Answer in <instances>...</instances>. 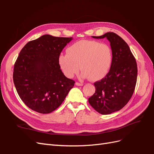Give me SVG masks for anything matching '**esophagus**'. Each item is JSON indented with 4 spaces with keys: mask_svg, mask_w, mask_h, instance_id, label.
Listing matches in <instances>:
<instances>
[{
    "mask_svg": "<svg viewBox=\"0 0 154 154\" xmlns=\"http://www.w3.org/2000/svg\"><path fill=\"white\" fill-rule=\"evenodd\" d=\"M76 85H77V86H83V83H78V82H76Z\"/></svg>",
    "mask_w": 154,
    "mask_h": 154,
    "instance_id": "1",
    "label": "esophagus"
}]
</instances>
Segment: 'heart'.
<instances>
[{
    "label": "heart",
    "instance_id": "1",
    "mask_svg": "<svg viewBox=\"0 0 154 154\" xmlns=\"http://www.w3.org/2000/svg\"><path fill=\"white\" fill-rule=\"evenodd\" d=\"M112 53L110 46L96 40H82L72 44L67 53L58 58L60 68L69 78H72L82 70L81 78L92 81L101 80L109 72Z\"/></svg>",
    "mask_w": 154,
    "mask_h": 154
}]
</instances>
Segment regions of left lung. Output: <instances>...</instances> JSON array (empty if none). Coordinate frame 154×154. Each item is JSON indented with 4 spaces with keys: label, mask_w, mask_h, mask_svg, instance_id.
<instances>
[{
    "label": "left lung",
    "mask_w": 154,
    "mask_h": 154,
    "mask_svg": "<svg viewBox=\"0 0 154 154\" xmlns=\"http://www.w3.org/2000/svg\"><path fill=\"white\" fill-rule=\"evenodd\" d=\"M92 38H106L110 42L112 62L105 78L94 83L96 91L88 98V103L97 112L110 114L127 104L136 87L137 63L125 41L113 32Z\"/></svg>",
    "instance_id": "obj_1"
}]
</instances>
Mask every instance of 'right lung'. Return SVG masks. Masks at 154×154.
<instances>
[{
  "label": "right lung",
  "mask_w": 154,
  "mask_h": 154,
  "mask_svg": "<svg viewBox=\"0 0 154 154\" xmlns=\"http://www.w3.org/2000/svg\"><path fill=\"white\" fill-rule=\"evenodd\" d=\"M72 37L44 35L27 43L13 69V82L23 102L32 110L49 114L62 103L74 81L64 75L58 62Z\"/></svg>",
  "instance_id": "right-lung-1"
}]
</instances>
